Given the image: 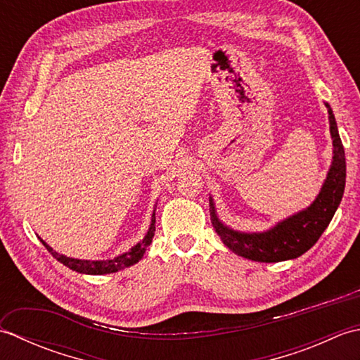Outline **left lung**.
<instances>
[{"label": "left lung", "instance_id": "8db88e82", "mask_svg": "<svg viewBox=\"0 0 360 360\" xmlns=\"http://www.w3.org/2000/svg\"><path fill=\"white\" fill-rule=\"evenodd\" d=\"M325 106L328 110V119H330L333 160L322 188L307 209L278 221L267 231L241 232L226 226L219 219L213 198H209L212 224L221 241L233 254L259 263H278L285 259H294L314 246L320 235L331 223L342 201L343 190H345L347 164L333 110L328 103H325Z\"/></svg>", "mask_w": 360, "mask_h": 360}]
</instances>
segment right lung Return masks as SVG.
<instances>
[{"mask_svg":"<svg viewBox=\"0 0 360 360\" xmlns=\"http://www.w3.org/2000/svg\"><path fill=\"white\" fill-rule=\"evenodd\" d=\"M156 207L151 213V223L147 233H145L143 238L134 244V246L124 252V254H120L114 258L110 259H80V258H72V257H66L63 254H58V252L53 250L48 243H46L43 238L38 236V240L43 243V246L48 249L52 257L58 259L60 263L65 264L66 267H70V269L79 272V274H88V275H103V274H112V272H117L125 269V267H129L136 264L139 259L143 257L145 250L150 246V243L153 240V236H155V231H156Z\"/></svg>","mask_w":360,"mask_h":360,"instance_id":"right-lung-1","label":"right lung"}]
</instances>
